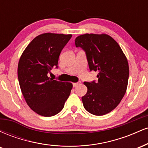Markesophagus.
I'll return each instance as SVG.
<instances>
[{
	"label": "esophagus",
	"instance_id": "esophagus-1",
	"mask_svg": "<svg viewBox=\"0 0 148 148\" xmlns=\"http://www.w3.org/2000/svg\"><path fill=\"white\" fill-rule=\"evenodd\" d=\"M81 84V82H80V81H79V82H77V83H73L72 84V85H73V87H76V86H79V85Z\"/></svg>",
	"mask_w": 148,
	"mask_h": 148
}]
</instances>
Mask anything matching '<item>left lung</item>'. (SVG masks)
<instances>
[{
	"mask_svg": "<svg viewBox=\"0 0 148 148\" xmlns=\"http://www.w3.org/2000/svg\"><path fill=\"white\" fill-rule=\"evenodd\" d=\"M86 53L90 70L97 72L98 81L84 82L87 93L82 97L86 111L95 115L109 113L126 92L129 64L119 45L109 35L85 34L75 40Z\"/></svg>",
	"mask_w": 148,
	"mask_h": 148,
	"instance_id": "left-lung-1",
	"label": "left lung"
}]
</instances>
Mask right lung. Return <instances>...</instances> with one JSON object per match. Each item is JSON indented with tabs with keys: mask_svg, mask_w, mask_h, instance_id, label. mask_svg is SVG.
I'll use <instances>...</instances> for the list:
<instances>
[{
	"mask_svg": "<svg viewBox=\"0 0 148 148\" xmlns=\"http://www.w3.org/2000/svg\"><path fill=\"white\" fill-rule=\"evenodd\" d=\"M72 35L45 33L28 45L18 64V79L22 94L29 107L37 114L51 117L63 108L72 89L71 83L49 77Z\"/></svg>",
	"mask_w": 148,
	"mask_h": 148,
	"instance_id": "add662e5",
	"label": "right lung"
}]
</instances>
